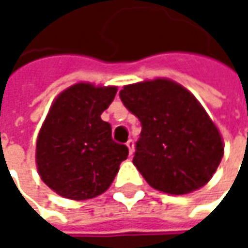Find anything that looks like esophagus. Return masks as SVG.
<instances>
[{
	"mask_svg": "<svg viewBox=\"0 0 248 248\" xmlns=\"http://www.w3.org/2000/svg\"><path fill=\"white\" fill-rule=\"evenodd\" d=\"M126 146H127V149H129V155H133V151H135V142H133L132 139H129V140L126 142Z\"/></svg>",
	"mask_w": 248,
	"mask_h": 248,
	"instance_id": "esophagus-1",
	"label": "esophagus"
}]
</instances>
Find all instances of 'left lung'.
<instances>
[{
  "mask_svg": "<svg viewBox=\"0 0 248 248\" xmlns=\"http://www.w3.org/2000/svg\"><path fill=\"white\" fill-rule=\"evenodd\" d=\"M119 96L142 124L133 164L152 188L182 195L211 179L224 155L223 139L185 87L156 78L124 86Z\"/></svg>",
  "mask_w": 248,
  "mask_h": 248,
  "instance_id": "left-lung-1",
  "label": "left lung"
}]
</instances>
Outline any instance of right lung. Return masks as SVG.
<instances>
[{"label":"right lung","instance_id":"right-lung-1","mask_svg":"<svg viewBox=\"0 0 248 248\" xmlns=\"http://www.w3.org/2000/svg\"><path fill=\"white\" fill-rule=\"evenodd\" d=\"M115 86L77 83L51 105L37 138L35 162L43 182L64 198L89 200L113 182L126 145L112 139V126L100 115L113 102Z\"/></svg>","mask_w":248,"mask_h":248}]
</instances>
